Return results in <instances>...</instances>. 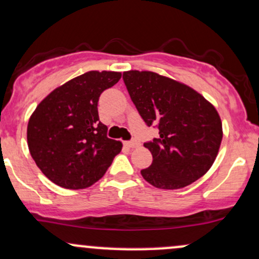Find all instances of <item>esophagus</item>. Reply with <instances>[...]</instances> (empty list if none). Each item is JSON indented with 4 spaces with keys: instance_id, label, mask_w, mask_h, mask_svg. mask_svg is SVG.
<instances>
[{
    "instance_id": "obj_1",
    "label": "esophagus",
    "mask_w": 259,
    "mask_h": 259,
    "mask_svg": "<svg viewBox=\"0 0 259 259\" xmlns=\"http://www.w3.org/2000/svg\"><path fill=\"white\" fill-rule=\"evenodd\" d=\"M125 146L130 147V149H135V147H139V146H140V143H139L138 140L126 141V143H125Z\"/></svg>"
}]
</instances>
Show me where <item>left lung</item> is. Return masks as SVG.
<instances>
[{
  "label": "left lung",
  "mask_w": 259,
  "mask_h": 259,
  "mask_svg": "<svg viewBox=\"0 0 259 259\" xmlns=\"http://www.w3.org/2000/svg\"><path fill=\"white\" fill-rule=\"evenodd\" d=\"M123 79L139 114L160 134L144 144L152 153L144 180L156 188L180 189L203 177L223 140L215 107L192 87L151 71H125Z\"/></svg>",
  "instance_id": "8db88e82"
}]
</instances>
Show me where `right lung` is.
Segmentation results:
<instances>
[{"label":"right lung","mask_w":259,"mask_h":259,"mask_svg":"<svg viewBox=\"0 0 259 259\" xmlns=\"http://www.w3.org/2000/svg\"><path fill=\"white\" fill-rule=\"evenodd\" d=\"M121 77L115 71H88L48 95L30 115L29 152L53 183L83 189L101 180L123 144L107 136L98 99Z\"/></svg>","instance_id":"1"}]
</instances>
